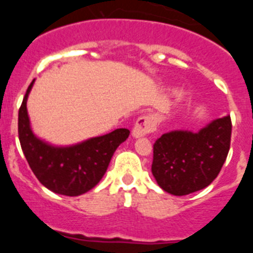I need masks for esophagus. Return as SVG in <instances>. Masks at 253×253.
<instances>
[{
	"label": "esophagus",
	"instance_id": "34e87169",
	"mask_svg": "<svg viewBox=\"0 0 253 253\" xmlns=\"http://www.w3.org/2000/svg\"><path fill=\"white\" fill-rule=\"evenodd\" d=\"M156 130V119L152 115H140L137 119L131 134L134 138L144 137L147 134Z\"/></svg>",
	"mask_w": 253,
	"mask_h": 253
}]
</instances>
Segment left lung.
Segmentation results:
<instances>
[{
  "mask_svg": "<svg viewBox=\"0 0 253 253\" xmlns=\"http://www.w3.org/2000/svg\"><path fill=\"white\" fill-rule=\"evenodd\" d=\"M232 122L227 115L199 130H173L153 144L152 173L160 187L176 196L204 189L215 180L231 147Z\"/></svg>",
  "mask_w": 253,
  "mask_h": 253,
  "instance_id": "obj_1",
  "label": "left lung"
}]
</instances>
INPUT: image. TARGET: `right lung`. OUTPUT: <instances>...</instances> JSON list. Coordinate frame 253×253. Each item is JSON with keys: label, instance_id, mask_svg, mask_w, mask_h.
<instances>
[{"label": "right lung", "instance_id": "1", "mask_svg": "<svg viewBox=\"0 0 253 253\" xmlns=\"http://www.w3.org/2000/svg\"><path fill=\"white\" fill-rule=\"evenodd\" d=\"M35 80L26 90L19 110V139L31 171L50 191L78 196L99 184L116 148L129 137L128 129H115L69 147H54L39 139L30 128L26 101Z\"/></svg>", "mask_w": 253, "mask_h": 253}]
</instances>
